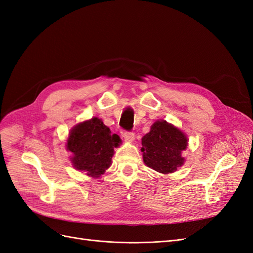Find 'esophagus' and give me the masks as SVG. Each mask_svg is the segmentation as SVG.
Instances as JSON below:
<instances>
[{"mask_svg": "<svg viewBox=\"0 0 253 253\" xmlns=\"http://www.w3.org/2000/svg\"><path fill=\"white\" fill-rule=\"evenodd\" d=\"M124 138H125V140L126 141H127V142H132V141H134V139H135V135H134V133L133 132H125L124 133Z\"/></svg>", "mask_w": 253, "mask_h": 253, "instance_id": "34e87169", "label": "esophagus"}]
</instances>
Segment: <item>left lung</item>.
Instances as JSON below:
<instances>
[{"label":"left lung","mask_w":253,"mask_h":253,"mask_svg":"<svg viewBox=\"0 0 253 253\" xmlns=\"http://www.w3.org/2000/svg\"><path fill=\"white\" fill-rule=\"evenodd\" d=\"M141 144L144 164L159 173L175 172L185 162L181 153L188 145L187 137L165 120L156 121L151 126V131L142 137Z\"/></svg>","instance_id":"1"}]
</instances>
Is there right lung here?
<instances>
[{
	"label": "right lung",
	"mask_w": 253,
	"mask_h": 253,
	"mask_svg": "<svg viewBox=\"0 0 253 253\" xmlns=\"http://www.w3.org/2000/svg\"><path fill=\"white\" fill-rule=\"evenodd\" d=\"M119 143V136L94 117L72 129L66 148L74 154L72 163L76 169L90 177H100L111 166L114 148Z\"/></svg>",
	"instance_id": "add662e5"
}]
</instances>
